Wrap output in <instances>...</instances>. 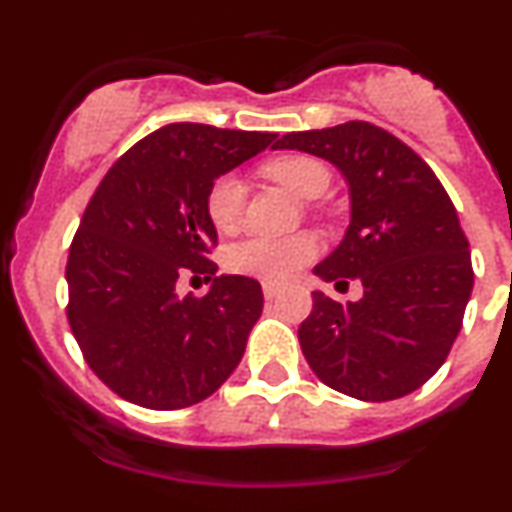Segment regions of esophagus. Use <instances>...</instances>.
Masks as SVG:
<instances>
[{
    "label": "esophagus",
    "mask_w": 512,
    "mask_h": 512,
    "mask_svg": "<svg viewBox=\"0 0 512 512\" xmlns=\"http://www.w3.org/2000/svg\"><path fill=\"white\" fill-rule=\"evenodd\" d=\"M262 294H265V299H275L280 294V287L272 285V282H262Z\"/></svg>",
    "instance_id": "34e87169"
}]
</instances>
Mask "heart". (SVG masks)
Segmentation results:
<instances>
[{
    "label": "heart",
    "instance_id": "obj_1",
    "mask_svg": "<svg viewBox=\"0 0 512 512\" xmlns=\"http://www.w3.org/2000/svg\"><path fill=\"white\" fill-rule=\"evenodd\" d=\"M267 178L277 180L292 190L294 195L304 200H314L327 193L332 175L327 165L309 156H280L265 163ZM247 188L240 175L225 173L213 180L205 198L210 220L218 230L230 232L240 225L242 208H245ZM319 242L317 237L299 232L289 237H245L225 250V267L235 275L260 277L267 282H285L297 275L304 265L317 257Z\"/></svg>",
    "mask_w": 512,
    "mask_h": 512
}]
</instances>
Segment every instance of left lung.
<instances>
[{
    "label": "left lung",
    "instance_id": "8db88e82",
    "mask_svg": "<svg viewBox=\"0 0 512 512\" xmlns=\"http://www.w3.org/2000/svg\"><path fill=\"white\" fill-rule=\"evenodd\" d=\"M275 148L342 170L352 220L314 275L364 287L347 304L312 292L302 354L324 384L359 401L411 394L441 369L471 299V252L451 198L426 160L374 123L287 133Z\"/></svg>",
    "mask_w": 512,
    "mask_h": 512
}]
</instances>
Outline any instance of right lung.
I'll list each match as a JSON object with an SVG mask.
<instances>
[{
  "mask_svg": "<svg viewBox=\"0 0 512 512\" xmlns=\"http://www.w3.org/2000/svg\"><path fill=\"white\" fill-rule=\"evenodd\" d=\"M277 133L170 123L128 148L96 188L66 262L69 324L86 364L131 404L173 411L208 399L245 354L262 314L252 277L215 275L205 198L215 178ZM213 281L178 298L180 276Z\"/></svg>",
  "mask_w": 512,
  "mask_h": 512,
  "instance_id": "right-lung-1",
  "label": "right lung"
}]
</instances>
